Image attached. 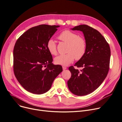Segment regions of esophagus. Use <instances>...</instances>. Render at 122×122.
Returning <instances> with one entry per match:
<instances>
[{
  "mask_svg": "<svg viewBox=\"0 0 122 122\" xmlns=\"http://www.w3.org/2000/svg\"><path fill=\"white\" fill-rule=\"evenodd\" d=\"M62 68H63V70H66L67 68L66 66H63V67H62Z\"/></svg>",
  "mask_w": 122,
  "mask_h": 122,
  "instance_id": "34e87169",
  "label": "esophagus"
}]
</instances>
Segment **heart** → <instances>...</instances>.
Returning a JSON list of instances; mask_svg holds the SVG:
<instances>
[{"label":"heart","mask_w":122,"mask_h":122,"mask_svg":"<svg viewBox=\"0 0 122 122\" xmlns=\"http://www.w3.org/2000/svg\"><path fill=\"white\" fill-rule=\"evenodd\" d=\"M59 40L67 44L66 54L60 55L54 59L55 63L57 65L67 66L71 63L75 59L79 60L85 54L87 44L85 39L71 30H66L62 31L58 36ZM49 52L52 55L57 54L56 44L52 39L48 41L46 45Z\"/></svg>","instance_id":"b5f03b06"}]
</instances>
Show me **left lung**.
I'll use <instances>...</instances> for the list:
<instances>
[{
  "mask_svg": "<svg viewBox=\"0 0 122 122\" xmlns=\"http://www.w3.org/2000/svg\"><path fill=\"white\" fill-rule=\"evenodd\" d=\"M73 30L83 32L87 44L83 57L75 66L69 68L71 77L68 81L70 91L77 96H85L94 91L106 78L109 69L110 48L103 36L96 29L85 24L75 26Z\"/></svg>",
  "mask_w": 122,
  "mask_h": 122,
  "instance_id": "1",
  "label": "left lung"
}]
</instances>
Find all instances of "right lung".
I'll return each instance as SVG.
<instances>
[{
  "instance_id": "add662e5",
  "label": "right lung",
  "mask_w": 122,
  "mask_h": 122,
  "mask_svg": "<svg viewBox=\"0 0 122 122\" xmlns=\"http://www.w3.org/2000/svg\"><path fill=\"white\" fill-rule=\"evenodd\" d=\"M59 26L42 24L33 27L15 42L13 51L14 74L20 84L29 92H46L63 71L61 66L52 63V56L46 46Z\"/></svg>"
}]
</instances>
